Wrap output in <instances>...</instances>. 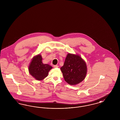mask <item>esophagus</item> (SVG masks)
Here are the masks:
<instances>
[{"label":"esophagus","mask_w":120,"mask_h":120,"mask_svg":"<svg viewBox=\"0 0 120 120\" xmlns=\"http://www.w3.org/2000/svg\"><path fill=\"white\" fill-rule=\"evenodd\" d=\"M54 68H58V65H54Z\"/></svg>","instance_id":"obj_1"}]
</instances>
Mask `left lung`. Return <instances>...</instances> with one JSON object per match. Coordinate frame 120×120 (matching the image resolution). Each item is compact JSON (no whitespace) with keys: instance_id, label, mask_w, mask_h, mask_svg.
Instances as JSON below:
<instances>
[{"instance_id":"1","label":"left lung","mask_w":120,"mask_h":120,"mask_svg":"<svg viewBox=\"0 0 120 120\" xmlns=\"http://www.w3.org/2000/svg\"><path fill=\"white\" fill-rule=\"evenodd\" d=\"M65 81L70 85L79 84L84 79L87 71V66L80 56L68 54L64 65L60 68Z\"/></svg>"}]
</instances>
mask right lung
<instances>
[{
    "label": "right lung",
    "mask_w": 120,
    "mask_h": 120,
    "mask_svg": "<svg viewBox=\"0 0 120 120\" xmlns=\"http://www.w3.org/2000/svg\"><path fill=\"white\" fill-rule=\"evenodd\" d=\"M41 55L35 56L30 63L29 70L30 74L36 80H41L47 77L52 67L48 64H44L42 62Z\"/></svg>",
    "instance_id": "obj_1"
}]
</instances>
